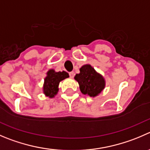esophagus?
I'll use <instances>...</instances> for the list:
<instances>
[{
    "instance_id": "esophagus-1",
    "label": "esophagus",
    "mask_w": 150,
    "mask_h": 150,
    "mask_svg": "<svg viewBox=\"0 0 150 150\" xmlns=\"http://www.w3.org/2000/svg\"><path fill=\"white\" fill-rule=\"evenodd\" d=\"M69 75L71 78H72L74 77V75H75V74H74L73 72H69Z\"/></svg>"
}]
</instances>
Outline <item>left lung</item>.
<instances>
[{
    "mask_svg": "<svg viewBox=\"0 0 150 150\" xmlns=\"http://www.w3.org/2000/svg\"><path fill=\"white\" fill-rule=\"evenodd\" d=\"M75 79L79 83L81 92L90 97L98 95L105 87L103 77L88 64L84 65L80 69V73L76 74Z\"/></svg>",
    "mask_w": 150,
    "mask_h": 150,
    "instance_id": "left-lung-1",
    "label": "left lung"
}]
</instances>
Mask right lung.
<instances>
[{
  "instance_id": "obj_1",
  "label": "right lung",
  "mask_w": 150,
  "mask_h": 150,
  "mask_svg": "<svg viewBox=\"0 0 150 150\" xmlns=\"http://www.w3.org/2000/svg\"><path fill=\"white\" fill-rule=\"evenodd\" d=\"M69 77V74L64 72H56L53 69L47 72V76L45 79V84L43 87L44 93L50 97H54L58 92V86L59 82Z\"/></svg>"
}]
</instances>
